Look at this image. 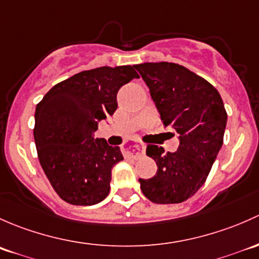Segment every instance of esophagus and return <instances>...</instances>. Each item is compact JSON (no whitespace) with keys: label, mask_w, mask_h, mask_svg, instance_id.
Wrapping results in <instances>:
<instances>
[{"label":"esophagus","mask_w":259,"mask_h":259,"mask_svg":"<svg viewBox=\"0 0 259 259\" xmlns=\"http://www.w3.org/2000/svg\"><path fill=\"white\" fill-rule=\"evenodd\" d=\"M122 152L126 157H131V158H138V157L145 154V146L142 143H131V145L124 146L122 148Z\"/></svg>","instance_id":"1"}]
</instances>
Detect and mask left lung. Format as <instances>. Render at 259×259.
<instances>
[{
	"label": "left lung",
	"mask_w": 259,
	"mask_h": 259,
	"mask_svg": "<svg viewBox=\"0 0 259 259\" xmlns=\"http://www.w3.org/2000/svg\"><path fill=\"white\" fill-rule=\"evenodd\" d=\"M148 86L164 127L180 138L176 152L148 145L157 164L152 178H140L143 194L154 203H181L206 182L223 145L227 112L220 92L201 76L172 62L136 65ZM175 136V135H173Z\"/></svg>",
	"instance_id": "8db88e82"
}]
</instances>
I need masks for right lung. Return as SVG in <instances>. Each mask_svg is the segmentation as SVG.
Listing matches in <instances>:
<instances>
[{
	"label": "right lung",
	"mask_w": 259,
	"mask_h": 259,
	"mask_svg": "<svg viewBox=\"0 0 259 259\" xmlns=\"http://www.w3.org/2000/svg\"><path fill=\"white\" fill-rule=\"evenodd\" d=\"M140 78L133 66L82 71L53 86L36 106L37 156L56 193L74 206H92L110 192L119 147L93 138L98 121L117 110V92Z\"/></svg>",
	"instance_id": "1"
}]
</instances>
